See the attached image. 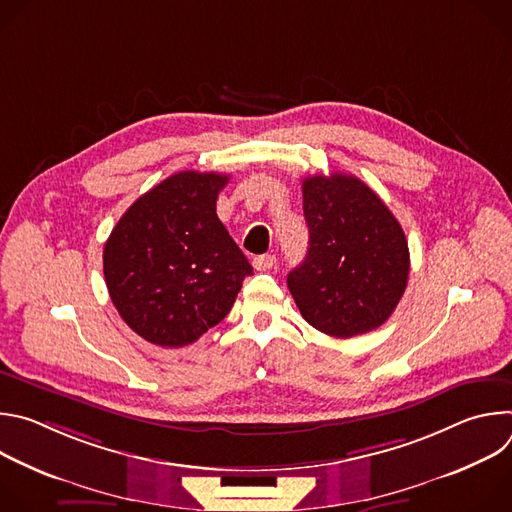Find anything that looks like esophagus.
Returning a JSON list of instances; mask_svg holds the SVG:
<instances>
[{"mask_svg":"<svg viewBox=\"0 0 512 512\" xmlns=\"http://www.w3.org/2000/svg\"><path fill=\"white\" fill-rule=\"evenodd\" d=\"M275 255H259V257H255L253 259V267L257 269V271H267V269H271L273 265H275Z\"/></svg>","mask_w":512,"mask_h":512,"instance_id":"obj_1","label":"esophagus"}]
</instances>
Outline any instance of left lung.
Masks as SVG:
<instances>
[{
  "label": "left lung",
  "instance_id": "left-lung-1",
  "mask_svg": "<svg viewBox=\"0 0 512 512\" xmlns=\"http://www.w3.org/2000/svg\"><path fill=\"white\" fill-rule=\"evenodd\" d=\"M310 247L287 287L304 320L334 338L385 324L409 277L405 233L387 204L354 176L302 182Z\"/></svg>",
  "mask_w": 512,
  "mask_h": 512
}]
</instances>
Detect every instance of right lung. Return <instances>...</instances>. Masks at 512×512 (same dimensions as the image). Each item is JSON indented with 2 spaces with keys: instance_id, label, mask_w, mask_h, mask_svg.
<instances>
[{
  "instance_id": "right-lung-1",
  "label": "right lung",
  "mask_w": 512,
  "mask_h": 512,
  "mask_svg": "<svg viewBox=\"0 0 512 512\" xmlns=\"http://www.w3.org/2000/svg\"><path fill=\"white\" fill-rule=\"evenodd\" d=\"M227 174L178 172L139 196L103 249L113 306L143 340L164 348L196 342L233 308L253 273L216 216Z\"/></svg>"
}]
</instances>
